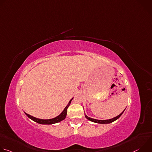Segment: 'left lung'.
Listing matches in <instances>:
<instances>
[{"mask_svg":"<svg viewBox=\"0 0 152 152\" xmlns=\"http://www.w3.org/2000/svg\"><path fill=\"white\" fill-rule=\"evenodd\" d=\"M124 110L120 114L118 115V116L113 118H111V119H109V120H97V119H94V118H91L89 117H88L87 115H86L85 114V117H86V118H87L88 120L91 121H93L94 123H100V124H108V123H113V121L117 120L122 114L123 113H124Z\"/></svg>","mask_w":152,"mask_h":152,"instance_id":"1","label":"left lung"}]
</instances>
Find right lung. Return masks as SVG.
Listing matches in <instances>:
<instances>
[{
  "mask_svg": "<svg viewBox=\"0 0 152 152\" xmlns=\"http://www.w3.org/2000/svg\"><path fill=\"white\" fill-rule=\"evenodd\" d=\"M73 98H72L69 102L68 104L66 106V107L64 108V110H63V111L57 117H56L55 118H51V119H47V120H44V119H39V118H35L34 117H32L28 114H26V113L25 114L30 118L32 120L34 121L35 122H37L39 124H55V123H58V122H60L62 120H64L65 118H66V115H67V108L69 107V106H70V103H71V102L72 100H73Z\"/></svg>",
  "mask_w": 152,
  "mask_h": 152,
  "instance_id": "1",
  "label": "right lung"
}]
</instances>
